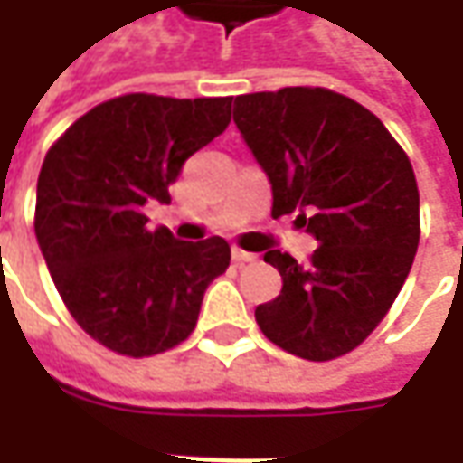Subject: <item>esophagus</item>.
<instances>
[{"instance_id": "esophagus-1", "label": "esophagus", "mask_w": 463, "mask_h": 463, "mask_svg": "<svg viewBox=\"0 0 463 463\" xmlns=\"http://www.w3.org/2000/svg\"><path fill=\"white\" fill-rule=\"evenodd\" d=\"M232 260H234L237 265H247V262H255V260H258V255H252V252H244V250H240V247H234V250H232Z\"/></svg>"}]
</instances>
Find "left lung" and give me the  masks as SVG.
<instances>
[{
  "label": "left lung",
  "instance_id": "obj_1",
  "mask_svg": "<svg viewBox=\"0 0 463 463\" xmlns=\"http://www.w3.org/2000/svg\"><path fill=\"white\" fill-rule=\"evenodd\" d=\"M234 123L270 180L273 216L298 211L319 244L307 265L265 252L283 288L255 309L260 329L307 361L345 355L410 276L420 241L412 165L371 110L322 87L240 95Z\"/></svg>",
  "mask_w": 463,
  "mask_h": 463
}]
</instances>
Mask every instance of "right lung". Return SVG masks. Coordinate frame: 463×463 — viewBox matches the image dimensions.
<instances>
[{"label":"right lung","mask_w":463,"mask_h":463,"mask_svg":"<svg viewBox=\"0 0 463 463\" xmlns=\"http://www.w3.org/2000/svg\"><path fill=\"white\" fill-rule=\"evenodd\" d=\"M232 98L123 95L81 116L45 154L35 237L66 309L120 355L144 358L195 329L208 283L229 268L222 237L175 240L144 205L169 201L187 159L229 126Z\"/></svg>","instance_id":"right-lung-1"}]
</instances>
